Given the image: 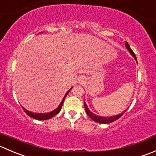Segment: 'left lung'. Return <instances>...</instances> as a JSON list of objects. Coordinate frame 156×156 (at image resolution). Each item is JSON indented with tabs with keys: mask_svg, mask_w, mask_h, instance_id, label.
Instances as JSON below:
<instances>
[{
	"mask_svg": "<svg viewBox=\"0 0 156 156\" xmlns=\"http://www.w3.org/2000/svg\"><path fill=\"white\" fill-rule=\"evenodd\" d=\"M125 46H126V49L129 50V52H130L131 55H133V56L134 57V58L136 59V61L137 62V59H136V56L135 53H134L133 52V50L131 49L130 46H129V45L128 44L127 42H126L125 43ZM84 109H85V112L87 114V116L90 117L91 120H93L94 121L97 122V123H112V122L115 121V120H118L119 118H120V116H123V113H125V112L126 111V110H124V111L123 112V113H121L119 115H116V116H109V117H105V116H98V115H96L94 114V113H92L91 111H90V110L88 109V107H87V104H86V103L84 101Z\"/></svg>",
	"mask_w": 156,
	"mask_h": 156,
	"instance_id": "obj_1",
	"label": "left lung"
}]
</instances>
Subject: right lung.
Segmentation results:
<instances>
[{
  "mask_svg": "<svg viewBox=\"0 0 156 156\" xmlns=\"http://www.w3.org/2000/svg\"><path fill=\"white\" fill-rule=\"evenodd\" d=\"M72 88H70L69 90H68L67 92H66V94H65V97L63 98L62 101V102L60 103V104L58 105V107H57L55 110H52V112H49V113H33V112L29 111V110H26L25 108H23V110L25 111V113H27L28 116H30V117H32V118L36 119V120H49V119L52 118V117H53L54 116H55V115L58 114V113H59L60 110H61V109H62V107L63 103H64L65 99H66V96H67V94H69V92L70 91L71 89H72Z\"/></svg>",
  "mask_w": 156,
  "mask_h": 156,
  "instance_id": "add662e5",
  "label": "right lung"
}]
</instances>
